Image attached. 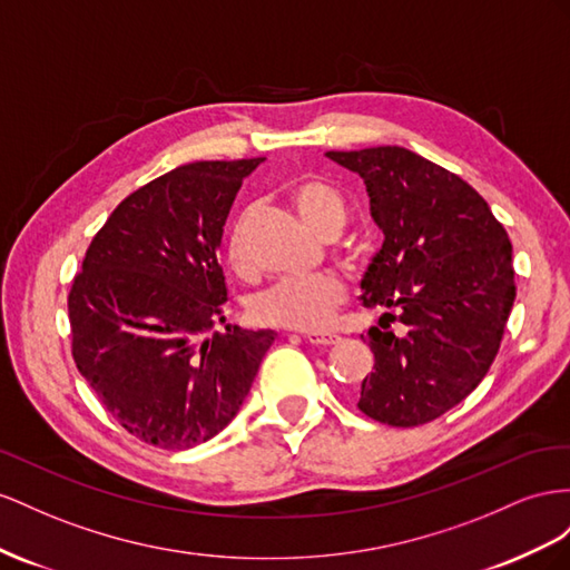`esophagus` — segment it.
Returning <instances> with one entry per match:
<instances>
[{"label":"esophagus","instance_id":"esophagus-1","mask_svg":"<svg viewBox=\"0 0 570 570\" xmlns=\"http://www.w3.org/2000/svg\"><path fill=\"white\" fill-rule=\"evenodd\" d=\"M305 341H311L313 346H334V344H338V336L336 334H324V332H313V334H305Z\"/></svg>","mask_w":570,"mask_h":570}]
</instances>
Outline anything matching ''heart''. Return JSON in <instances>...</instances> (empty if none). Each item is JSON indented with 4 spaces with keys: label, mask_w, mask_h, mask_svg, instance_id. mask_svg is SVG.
Returning <instances> with one entry per match:
<instances>
[{
    "label": "heart",
    "mask_w": 570,
    "mask_h": 570,
    "mask_svg": "<svg viewBox=\"0 0 570 570\" xmlns=\"http://www.w3.org/2000/svg\"><path fill=\"white\" fill-rule=\"evenodd\" d=\"M298 217L307 229L320 238L338 236L346 226L348 207L344 195L320 178H301L288 190ZM226 257L234 269L248 267L246 224L238 222L229 236ZM346 298V288L336 276H313V279H284L255 294L248 303V313L255 324L276 330L317 332L327 327L332 315Z\"/></svg>",
    "instance_id": "heart-1"
}]
</instances>
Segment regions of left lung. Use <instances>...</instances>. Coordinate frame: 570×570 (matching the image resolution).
I'll return each mask as SVG.
<instances>
[{
	"label": "left lung",
	"instance_id": "8db88e82",
	"mask_svg": "<svg viewBox=\"0 0 570 570\" xmlns=\"http://www.w3.org/2000/svg\"><path fill=\"white\" fill-rule=\"evenodd\" d=\"M324 155L363 178L384 234L357 296L382 313L357 409L392 428L425 425L494 363L515 301L509 234L461 176L399 145Z\"/></svg>",
	"mask_w": 570,
	"mask_h": 570
}]
</instances>
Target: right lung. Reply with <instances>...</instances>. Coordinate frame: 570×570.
Listing matches in <instances>:
<instances>
[{
    "label": "right lung",
    "mask_w": 570,
    "mask_h": 570,
    "mask_svg": "<svg viewBox=\"0 0 570 570\" xmlns=\"http://www.w3.org/2000/svg\"><path fill=\"white\" fill-rule=\"evenodd\" d=\"M265 157L193 161L128 195L69 294L73 361L119 425L159 449H193L240 411L272 330L226 324L224 222Z\"/></svg>",
    "instance_id": "1"
}]
</instances>
